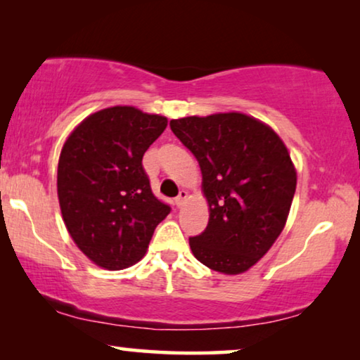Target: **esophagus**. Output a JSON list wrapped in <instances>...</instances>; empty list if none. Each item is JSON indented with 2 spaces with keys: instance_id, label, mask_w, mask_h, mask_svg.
<instances>
[{
  "instance_id": "esophagus-1",
  "label": "esophagus",
  "mask_w": 360,
  "mask_h": 360,
  "mask_svg": "<svg viewBox=\"0 0 360 360\" xmlns=\"http://www.w3.org/2000/svg\"><path fill=\"white\" fill-rule=\"evenodd\" d=\"M186 196H188V193H186V191H185V190H180V193H179V196H176V198H175V205H176V206H179V208H180V206H181V205H184V203H185Z\"/></svg>"
}]
</instances>
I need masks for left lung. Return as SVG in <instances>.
<instances>
[{
  "instance_id": "8db88e82",
  "label": "left lung",
  "mask_w": 360,
  "mask_h": 360,
  "mask_svg": "<svg viewBox=\"0 0 360 360\" xmlns=\"http://www.w3.org/2000/svg\"><path fill=\"white\" fill-rule=\"evenodd\" d=\"M170 129L198 160L210 221L190 238L206 267L243 274L272 248L287 223L297 172L283 141L243 112L172 120Z\"/></svg>"
}]
</instances>
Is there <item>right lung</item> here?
I'll use <instances>...</instances> for the list:
<instances>
[{
	"label": "right lung",
	"mask_w": 360,
	"mask_h": 360,
	"mask_svg": "<svg viewBox=\"0 0 360 360\" xmlns=\"http://www.w3.org/2000/svg\"><path fill=\"white\" fill-rule=\"evenodd\" d=\"M167 117L134 106L93 112L68 136L58 159L62 218L78 249L96 265L121 270L146 254L170 206L152 193L142 157Z\"/></svg>",
	"instance_id": "1"
}]
</instances>
